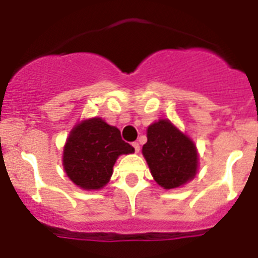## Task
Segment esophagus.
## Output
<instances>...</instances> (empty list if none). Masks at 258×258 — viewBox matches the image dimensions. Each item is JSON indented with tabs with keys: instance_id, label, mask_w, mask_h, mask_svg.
Wrapping results in <instances>:
<instances>
[{
	"instance_id": "1",
	"label": "esophagus",
	"mask_w": 258,
	"mask_h": 258,
	"mask_svg": "<svg viewBox=\"0 0 258 258\" xmlns=\"http://www.w3.org/2000/svg\"><path fill=\"white\" fill-rule=\"evenodd\" d=\"M133 147H134V150H136V152L140 151V143H138V142H134Z\"/></svg>"
}]
</instances>
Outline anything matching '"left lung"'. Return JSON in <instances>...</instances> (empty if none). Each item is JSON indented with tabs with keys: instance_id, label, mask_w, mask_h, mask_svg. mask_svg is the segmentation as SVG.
I'll return each mask as SVG.
<instances>
[{
	"instance_id": "1",
	"label": "left lung",
	"mask_w": 258,
	"mask_h": 258,
	"mask_svg": "<svg viewBox=\"0 0 258 258\" xmlns=\"http://www.w3.org/2000/svg\"><path fill=\"white\" fill-rule=\"evenodd\" d=\"M142 154L154 179L165 190L179 187L197 174V146L169 120L150 125Z\"/></svg>"
}]
</instances>
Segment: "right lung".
Wrapping results in <instances>:
<instances>
[{"instance_id":"1","label":"right lung","mask_w":258,"mask_h":258,"mask_svg":"<svg viewBox=\"0 0 258 258\" xmlns=\"http://www.w3.org/2000/svg\"><path fill=\"white\" fill-rule=\"evenodd\" d=\"M134 149L121 140L117 127L101 117L84 120L71 131L63 151V166L70 179L84 190H99L112 175L117 157Z\"/></svg>"}]
</instances>
